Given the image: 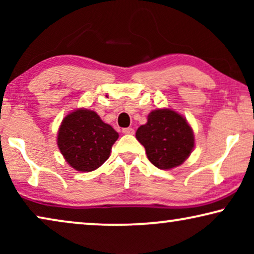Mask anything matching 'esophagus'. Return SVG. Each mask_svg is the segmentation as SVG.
<instances>
[{"label": "esophagus", "instance_id": "34e87169", "mask_svg": "<svg viewBox=\"0 0 254 254\" xmlns=\"http://www.w3.org/2000/svg\"><path fill=\"white\" fill-rule=\"evenodd\" d=\"M123 133H124V134H129V135H133V134H134V129H133V128H130V127H128V128H124V129H123Z\"/></svg>", "mask_w": 254, "mask_h": 254}]
</instances>
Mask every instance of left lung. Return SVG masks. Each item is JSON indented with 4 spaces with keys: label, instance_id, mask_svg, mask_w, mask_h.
Segmentation results:
<instances>
[{
    "label": "left lung",
    "instance_id": "8db88e82",
    "mask_svg": "<svg viewBox=\"0 0 254 254\" xmlns=\"http://www.w3.org/2000/svg\"><path fill=\"white\" fill-rule=\"evenodd\" d=\"M148 159L156 168L169 170L186 161L194 148V134L185 118L170 109L150 112L148 123L136 130Z\"/></svg>",
    "mask_w": 254,
    "mask_h": 254
}]
</instances>
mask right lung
<instances>
[{
  "label": "right lung",
  "instance_id": "right-lung-1",
  "mask_svg": "<svg viewBox=\"0 0 254 254\" xmlns=\"http://www.w3.org/2000/svg\"><path fill=\"white\" fill-rule=\"evenodd\" d=\"M119 134L100 119L95 111L85 109L69 113L58 133V145L69 165L77 171L98 169L110 157Z\"/></svg>",
  "mask_w": 254,
  "mask_h": 254
}]
</instances>
